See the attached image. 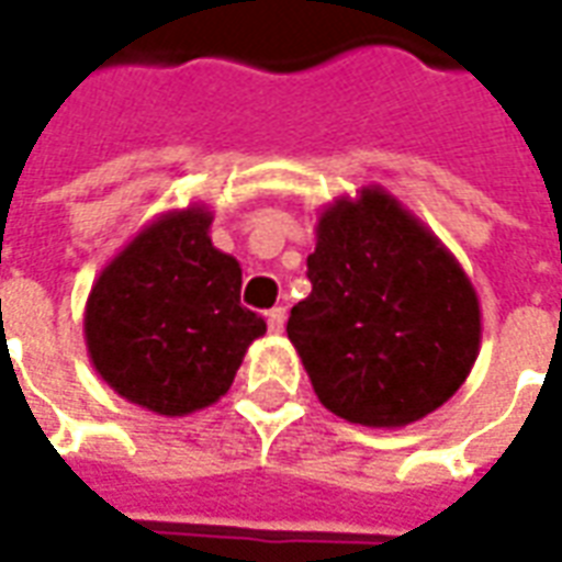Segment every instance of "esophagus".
<instances>
[{
    "label": "esophagus",
    "mask_w": 562,
    "mask_h": 562,
    "mask_svg": "<svg viewBox=\"0 0 562 562\" xmlns=\"http://www.w3.org/2000/svg\"><path fill=\"white\" fill-rule=\"evenodd\" d=\"M268 328L270 334H282V328H285V310L282 306H273L268 313Z\"/></svg>",
    "instance_id": "34e87169"
}]
</instances>
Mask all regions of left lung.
<instances>
[{"label":"left lung","instance_id":"1","mask_svg":"<svg viewBox=\"0 0 562 562\" xmlns=\"http://www.w3.org/2000/svg\"><path fill=\"white\" fill-rule=\"evenodd\" d=\"M313 292L289 340L325 409L364 427H406L467 382L482 342L470 277L413 210L382 186L318 213Z\"/></svg>","mask_w":562,"mask_h":562}]
</instances>
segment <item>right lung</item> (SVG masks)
<instances>
[{
  "instance_id": "obj_1",
  "label": "right lung",
  "mask_w": 562,
  "mask_h": 562,
  "mask_svg": "<svg viewBox=\"0 0 562 562\" xmlns=\"http://www.w3.org/2000/svg\"><path fill=\"white\" fill-rule=\"evenodd\" d=\"M204 204L147 222L92 282L83 340L95 373L156 415H189L232 389L268 325L240 306V265L210 240Z\"/></svg>"
}]
</instances>
